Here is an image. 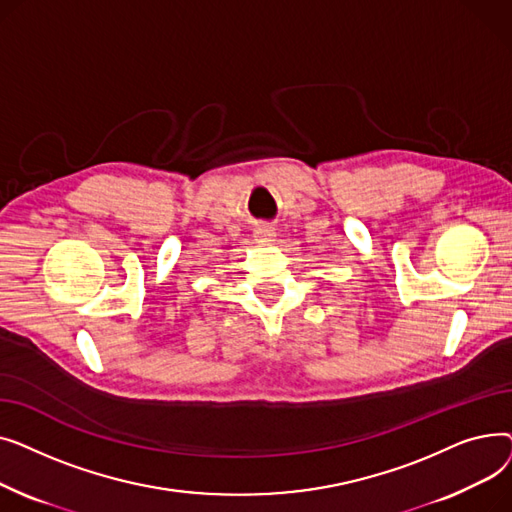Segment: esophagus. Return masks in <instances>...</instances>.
<instances>
[{
    "instance_id": "obj_1",
    "label": "esophagus",
    "mask_w": 512,
    "mask_h": 512,
    "mask_svg": "<svg viewBox=\"0 0 512 512\" xmlns=\"http://www.w3.org/2000/svg\"><path fill=\"white\" fill-rule=\"evenodd\" d=\"M274 236H276V232L270 230V228H259V230L255 232V240H257V242H272Z\"/></svg>"
}]
</instances>
